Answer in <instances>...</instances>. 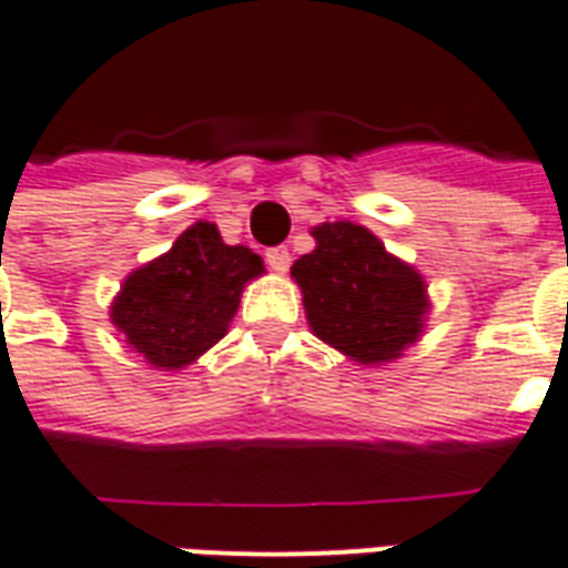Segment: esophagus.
<instances>
[{
  "label": "esophagus",
  "mask_w": 568,
  "mask_h": 568,
  "mask_svg": "<svg viewBox=\"0 0 568 568\" xmlns=\"http://www.w3.org/2000/svg\"><path fill=\"white\" fill-rule=\"evenodd\" d=\"M266 263H270V270L275 272H287L290 270V252L284 245H275L266 252Z\"/></svg>",
  "instance_id": "1"
}]
</instances>
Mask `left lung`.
<instances>
[{
  "mask_svg": "<svg viewBox=\"0 0 568 568\" xmlns=\"http://www.w3.org/2000/svg\"><path fill=\"white\" fill-rule=\"evenodd\" d=\"M316 248L293 263L314 334L362 364L397 358L424 328L426 287L412 266L353 222L314 227Z\"/></svg>",
  "mask_w": 568,
  "mask_h": 568,
  "instance_id": "1",
  "label": "left lung"
}]
</instances>
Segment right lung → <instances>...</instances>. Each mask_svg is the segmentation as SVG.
Returning <instances> with one entry per match:
<instances>
[{
	"label": "right lung",
	"instance_id": "right-lung-1",
	"mask_svg": "<svg viewBox=\"0 0 568 568\" xmlns=\"http://www.w3.org/2000/svg\"><path fill=\"white\" fill-rule=\"evenodd\" d=\"M263 261L245 245H224L215 224L197 222L169 254L135 270L112 305V323L153 367L178 371L224 337L245 281Z\"/></svg>",
	"mask_w": 568,
	"mask_h": 568
}]
</instances>
